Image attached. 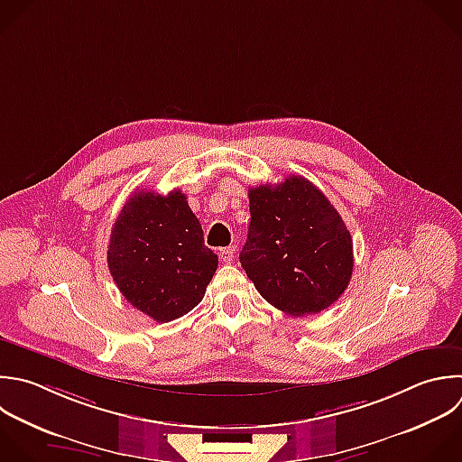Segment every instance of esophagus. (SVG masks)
I'll return each mask as SVG.
<instances>
[{
  "mask_svg": "<svg viewBox=\"0 0 462 462\" xmlns=\"http://www.w3.org/2000/svg\"><path fill=\"white\" fill-rule=\"evenodd\" d=\"M235 258V247L229 245V247H222L220 249V260L226 262V263H231Z\"/></svg>",
  "mask_w": 462,
  "mask_h": 462,
  "instance_id": "1",
  "label": "esophagus"
}]
</instances>
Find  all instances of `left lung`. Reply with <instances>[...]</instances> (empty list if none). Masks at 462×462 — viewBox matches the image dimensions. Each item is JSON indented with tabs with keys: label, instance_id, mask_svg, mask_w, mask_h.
I'll return each instance as SVG.
<instances>
[{
	"label": "left lung",
	"instance_id": "obj_1",
	"mask_svg": "<svg viewBox=\"0 0 462 462\" xmlns=\"http://www.w3.org/2000/svg\"><path fill=\"white\" fill-rule=\"evenodd\" d=\"M251 224L240 263L256 291L289 316L318 314L346 289L350 233L328 199L307 179L249 189Z\"/></svg>",
	"mask_w": 462,
	"mask_h": 462
}]
</instances>
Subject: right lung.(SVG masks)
<instances>
[{
  "label": "right lung",
  "instance_id": "obj_1",
  "mask_svg": "<svg viewBox=\"0 0 462 462\" xmlns=\"http://www.w3.org/2000/svg\"><path fill=\"white\" fill-rule=\"evenodd\" d=\"M108 267L121 294L155 321H173L195 309L218 256L180 189L159 195L137 189L110 235Z\"/></svg>",
  "mask_w": 462,
  "mask_h": 462
}]
</instances>
